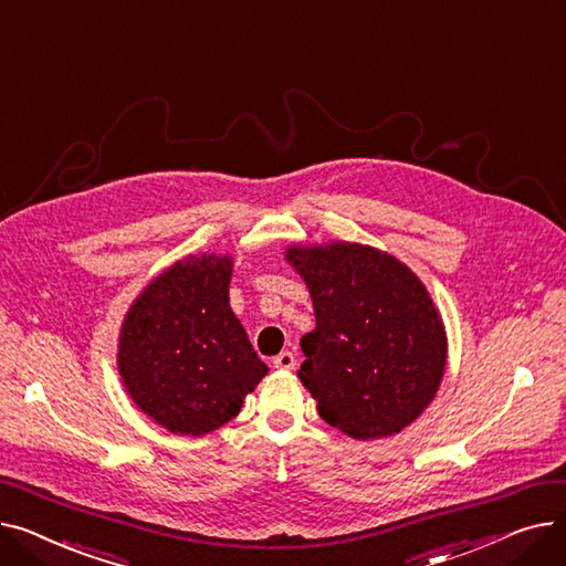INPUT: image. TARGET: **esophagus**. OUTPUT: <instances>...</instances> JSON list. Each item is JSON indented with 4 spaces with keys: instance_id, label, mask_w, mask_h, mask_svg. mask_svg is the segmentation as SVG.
Here are the masks:
<instances>
[{
    "instance_id": "esophagus-1",
    "label": "esophagus",
    "mask_w": 566,
    "mask_h": 566,
    "mask_svg": "<svg viewBox=\"0 0 566 566\" xmlns=\"http://www.w3.org/2000/svg\"><path fill=\"white\" fill-rule=\"evenodd\" d=\"M273 365H275L277 369H286V371H291V369L295 367V355H293L291 350H282V353H277L275 358H273Z\"/></svg>"
}]
</instances>
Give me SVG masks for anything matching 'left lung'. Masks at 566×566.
<instances>
[{"label": "left lung", "instance_id": "8db88e82", "mask_svg": "<svg viewBox=\"0 0 566 566\" xmlns=\"http://www.w3.org/2000/svg\"><path fill=\"white\" fill-rule=\"evenodd\" d=\"M286 261L314 303L298 376L321 418L355 440L418 420L448 363V335L420 277L388 252L344 241L291 245Z\"/></svg>", "mask_w": 566, "mask_h": 566}]
</instances>
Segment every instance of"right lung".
Here are the masks:
<instances>
[{"label":"right lung","instance_id":"right-lung-1","mask_svg":"<svg viewBox=\"0 0 566 566\" xmlns=\"http://www.w3.org/2000/svg\"><path fill=\"white\" fill-rule=\"evenodd\" d=\"M231 265L220 254L176 261L124 318L116 355L124 388L171 433L220 429L268 374L229 307Z\"/></svg>","mask_w":566,"mask_h":566}]
</instances>
